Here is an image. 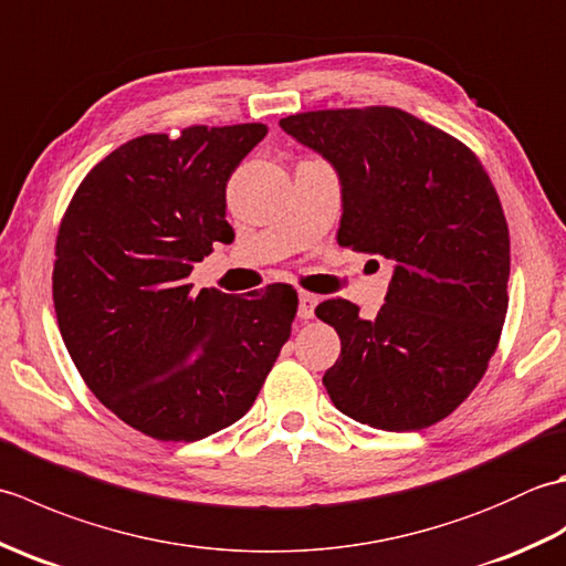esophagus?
I'll return each mask as SVG.
<instances>
[{
	"label": "esophagus",
	"mask_w": 566,
	"mask_h": 566,
	"mask_svg": "<svg viewBox=\"0 0 566 566\" xmlns=\"http://www.w3.org/2000/svg\"><path fill=\"white\" fill-rule=\"evenodd\" d=\"M316 304H318V296L308 294V292H302L298 294V318H314V311H316Z\"/></svg>",
	"instance_id": "esophagus-1"
}]
</instances>
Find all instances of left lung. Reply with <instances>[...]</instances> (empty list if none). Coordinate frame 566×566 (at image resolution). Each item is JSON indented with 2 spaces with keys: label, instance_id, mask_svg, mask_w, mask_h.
<instances>
[{
  "label": "left lung",
  "instance_id": "8db88e82",
  "mask_svg": "<svg viewBox=\"0 0 566 566\" xmlns=\"http://www.w3.org/2000/svg\"><path fill=\"white\" fill-rule=\"evenodd\" d=\"M284 134L340 179L338 243L391 262L375 318L347 298L316 316L340 335L323 375L340 413L377 430H423L484 377L509 308V226L464 143L394 106L286 116Z\"/></svg>",
  "mask_w": 566,
  "mask_h": 566
}]
</instances>
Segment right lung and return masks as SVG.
Wrapping results in <instances>:
<instances>
[{"label":"right lung","instance_id":"right-lung-1","mask_svg":"<svg viewBox=\"0 0 566 566\" xmlns=\"http://www.w3.org/2000/svg\"><path fill=\"white\" fill-rule=\"evenodd\" d=\"M264 136L240 124L128 140L92 167L60 223L53 302L67 353L92 394L155 440L233 426L290 340V284H187L213 243H233L226 182Z\"/></svg>","mask_w":566,"mask_h":566}]
</instances>
